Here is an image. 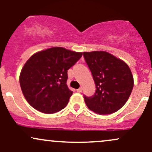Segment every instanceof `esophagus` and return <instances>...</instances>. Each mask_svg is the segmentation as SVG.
I'll return each instance as SVG.
<instances>
[{
    "mask_svg": "<svg viewBox=\"0 0 152 152\" xmlns=\"http://www.w3.org/2000/svg\"><path fill=\"white\" fill-rule=\"evenodd\" d=\"M77 92H78V93H81V92H82V88H79V89L77 90Z\"/></svg>",
    "mask_w": 152,
    "mask_h": 152,
    "instance_id": "esophagus-1",
    "label": "esophagus"
}]
</instances>
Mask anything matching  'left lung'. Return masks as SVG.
Masks as SVG:
<instances>
[{
    "mask_svg": "<svg viewBox=\"0 0 152 152\" xmlns=\"http://www.w3.org/2000/svg\"><path fill=\"white\" fill-rule=\"evenodd\" d=\"M95 84L93 96L84 95L88 108L98 114H111L126 103L134 77L126 63L103 51L83 52Z\"/></svg>",
    "mask_w": 152,
    "mask_h": 152,
    "instance_id": "1",
    "label": "left lung"
}]
</instances>
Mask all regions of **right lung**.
<instances>
[{
    "instance_id": "obj_1",
    "label": "right lung",
    "mask_w": 152,
    "mask_h": 152,
    "mask_svg": "<svg viewBox=\"0 0 152 152\" xmlns=\"http://www.w3.org/2000/svg\"><path fill=\"white\" fill-rule=\"evenodd\" d=\"M83 53L52 47L32 55L22 68L20 85L26 100L36 110L54 113L66 107L73 92L67 85V70Z\"/></svg>"
}]
</instances>
